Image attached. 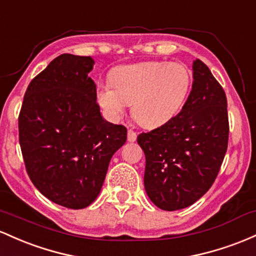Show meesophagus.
I'll list each match as a JSON object with an SVG mask.
<instances>
[{
	"instance_id": "34e87169",
	"label": "esophagus",
	"mask_w": 256,
	"mask_h": 256,
	"mask_svg": "<svg viewBox=\"0 0 256 256\" xmlns=\"http://www.w3.org/2000/svg\"><path fill=\"white\" fill-rule=\"evenodd\" d=\"M136 140V133L132 129H128V142H134Z\"/></svg>"
}]
</instances>
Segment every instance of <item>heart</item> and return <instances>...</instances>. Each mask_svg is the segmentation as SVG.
I'll return each instance as SVG.
<instances>
[{"mask_svg":"<svg viewBox=\"0 0 256 256\" xmlns=\"http://www.w3.org/2000/svg\"><path fill=\"white\" fill-rule=\"evenodd\" d=\"M192 77L179 62H145L120 65L110 83H99L96 100L108 120H118L127 104L142 127L158 128L180 112L190 94Z\"/></svg>","mask_w":256,"mask_h":256,"instance_id":"1","label":"heart"}]
</instances>
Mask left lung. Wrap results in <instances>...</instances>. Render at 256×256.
Listing matches in <instances>:
<instances>
[{
  "label": "left lung",
  "instance_id": "obj_1",
  "mask_svg": "<svg viewBox=\"0 0 256 256\" xmlns=\"http://www.w3.org/2000/svg\"><path fill=\"white\" fill-rule=\"evenodd\" d=\"M192 71V90L182 111L138 136L146 158V194L168 212L194 204L210 188L228 150L225 92L200 59L194 60Z\"/></svg>",
  "mask_w": 256,
  "mask_h": 256
}]
</instances>
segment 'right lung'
<instances>
[{
    "instance_id": "1",
    "label": "right lung",
    "mask_w": 256,
    "mask_h": 256,
    "mask_svg": "<svg viewBox=\"0 0 256 256\" xmlns=\"http://www.w3.org/2000/svg\"><path fill=\"white\" fill-rule=\"evenodd\" d=\"M90 56L62 54L28 84L19 114V142L35 188L70 209L99 196L111 157L127 140L124 126L108 122L88 74Z\"/></svg>"
}]
</instances>
